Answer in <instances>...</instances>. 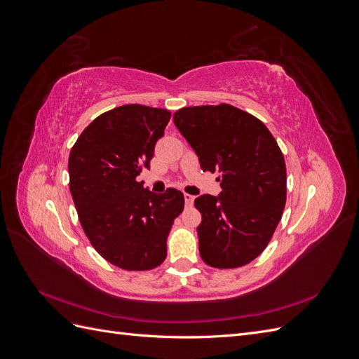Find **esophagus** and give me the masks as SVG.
I'll use <instances>...</instances> for the list:
<instances>
[{
	"label": "esophagus",
	"mask_w": 359,
	"mask_h": 359,
	"mask_svg": "<svg viewBox=\"0 0 359 359\" xmlns=\"http://www.w3.org/2000/svg\"><path fill=\"white\" fill-rule=\"evenodd\" d=\"M184 201H186V206H191L193 202H194V196H191V194H184Z\"/></svg>",
	"instance_id": "34e87169"
}]
</instances>
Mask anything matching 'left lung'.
I'll return each mask as SVG.
<instances>
[{
    "instance_id": "left-lung-1",
    "label": "left lung",
    "mask_w": 359,
    "mask_h": 359,
    "mask_svg": "<svg viewBox=\"0 0 359 359\" xmlns=\"http://www.w3.org/2000/svg\"><path fill=\"white\" fill-rule=\"evenodd\" d=\"M203 172L219 173V196L194 206L199 253L212 268L252 262L266 248L286 205V165L277 140L256 116L232 104L191 106L173 114Z\"/></svg>"
}]
</instances>
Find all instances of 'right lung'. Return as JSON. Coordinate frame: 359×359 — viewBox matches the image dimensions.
<instances>
[{"mask_svg":"<svg viewBox=\"0 0 359 359\" xmlns=\"http://www.w3.org/2000/svg\"><path fill=\"white\" fill-rule=\"evenodd\" d=\"M169 119L158 107L119 106L97 116L70 151L69 186L82 229L97 253L126 271L161 265L184 210L180 190L157 194L136 180L149 169Z\"/></svg>","mask_w":359,"mask_h":359,"instance_id":"add662e5","label":"right lung"}]
</instances>
